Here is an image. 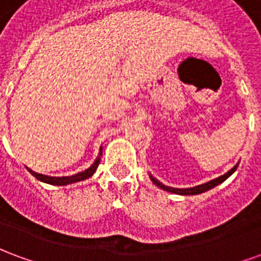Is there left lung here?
<instances>
[{
    "label": "left lung",
    "mask_w": 261,
    "mask_h": 261,
    "mask_svg": "<svg viewBox=\"0 0 261 261\" xmlns=\"http://www.w3.org/2000/svg\"><path fill=\"white\" fill-rule=\"evenodd\" d=\"M236 168H238V165H236V166H233V168H232L229 172H226L225 175L219 176V177H217V179H213V180L207 181V183H204V185H200V186L190 187V189H175V187L165 186V185H162L161 181L156 180V179H155L152 175H149V177H151V180H152L153 185H156V186L161 187V189H164V190H166V192L175 193V194H181V196H194V194H200V193L207 192V190H210V189H213V187L221 185L222 181L226 180V179H228V177H229V176L232 175L233 172H235Z\"/></svg>",
    "instance_id": "8db88e82"
}]
</instances>
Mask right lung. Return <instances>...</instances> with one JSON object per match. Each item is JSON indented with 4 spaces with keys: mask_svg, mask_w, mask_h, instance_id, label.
<instances>
[{
    "mask_svg": "<svg viewBox=\"0 0 261 261\" xmlns=\"http://www.w3.org/2000/svg\"><path fill=\"white\" fill-rule=\"evenodd\" d=\"M100 155H102V148H100V153H99V156L96 158V161L93 162L91 168H88L84 172H80V173H76V175L72 176H63V177H54V176H46L42 175V173H36V172H33L28 168V170L31 172L32 175L36 177L37 180L44 181V183H48V185H53V186H65V185H71V183H76V181L81 180H85L88 177H91L97 169V165L100 162Z\"/></svg>",
    "mask_w": 261,
    "mask_h": 261,
    "instance_id": "add662e5",
    "label": "right lung"
}]
</instances>
